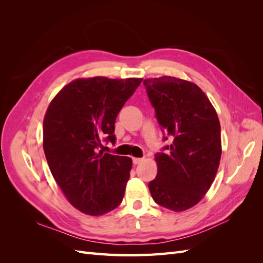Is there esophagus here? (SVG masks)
I'll return each mask as SVG.
<instances>
[{
	"instance_id": "1",
	"label": "esophagus",
	"mask_w": 263,
	"mask_h": 263,
	"mask_svg": "<svg viewBox=\"0 0 263 263\" xmlns=\"http://www.w3.org/2000/svg\"><path fill=\"white\" fill-rule=\"evenodd\" d=\"M144 160H145L144 158H133V163H134V164H139V163H141Z\"/></svg>"
}]
</instances>
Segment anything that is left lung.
Instances as JSON below:
<instances>
[{"mask_svg":"<svg viewBox=\"0 0 263 263\" xmlns=\"http://www.w3.org/2000/svg\"><path fill=\"white\" fill-rule=\"evenodd\" d=\"M163 141L155 155L157 177L149 182L154 201L182 212L200 202L214 181L221 156L216 110L196 84L164 76L144 81Z\"/></svg>","mask_w":263,"mask_h":263,"instance_id":"1","label":"left lung"}]
</instances>
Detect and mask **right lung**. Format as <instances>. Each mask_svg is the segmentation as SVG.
Listing matches in <instances>:
<instances>
[{"label":"right lung","mask_w":263,"mask_h":263,"mask_svg":"<svg viewBox=\"0 0 263 263\" xmlns=\"http://www.w3.org/2000/svg\"><path fill=\"white\" fill-rule=\"evenodd\" d=\"M142 79H78L55 95L44 118V151L55 182L76 209L99 216L122 203L133 161L103 153L116 142V117Z\"/></svg>","instance_id":"right-lung-1"}]
</instances>
